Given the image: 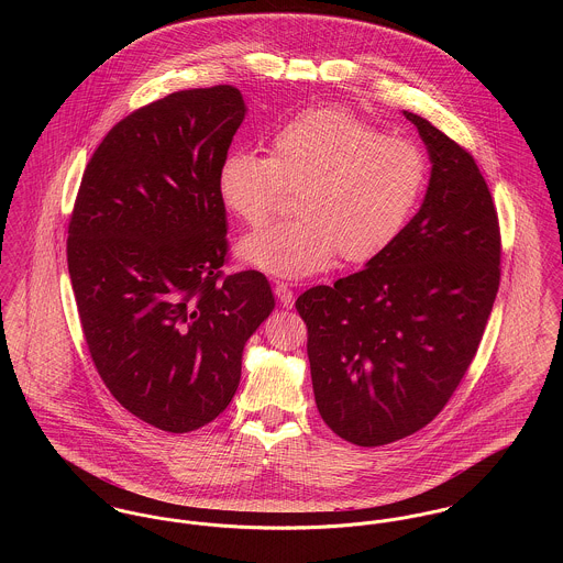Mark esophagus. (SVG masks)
I'll use <instances>...</instances> for the list:
<instances>
[{"label":"esophagus","mask_w":563,"mask_h":563,"mask_svg":"<svg viewBox=\"0 0 563 563\" xmlns=\"http://www.w3.org/2000/svg\"><path fill=\"white\" fill-rule=\"evenodd\" d=\"M275 297L279 299V303H282L286 310L295 306V292L290 290L288 284H277V286H275Z\"/></svg>","instance_id":"obj_1"}]
</instances>
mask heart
Masks as SVG:
<instances>
[{
    "label": "heart",
    "mask_w": 563,
    "mask_h": 563,
    "mask_svg": "<svg viewBox=\"0 0 563 563\" xmlns=\"http://www.w3.org/2000/svg\"><path fill=\"white\" fill-rule=\"evenodd\" d=\"M427 177L422 152L351 112L308 110L271 139V158L230 152L217 175L223 208L242 225L266 223L288 188L297 219L246 236L239 255L249 266L284 279L327 268L335 253L368 262L401 236Z\"/></svg>",
    "instance_id": "heart-1"
}]
</instances>
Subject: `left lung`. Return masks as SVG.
<instances>
[{"mask_svg":"<svg viewBox=\"0 0 563 563\" xmlns=\"http://www.w3.org/2000/svg\"><path fill=\"white\" fill-rule=\"evenodd\" d=\"M427 147L429 186L401 236L366 268L297 299L327 427L382 446L429 424L466 375L500 282V232L475 158L402 110Z\"/></svg>","mask_w":563,"mask_h":563,"instance_id":"8db88e82","label":"left lung"}]
</instances>
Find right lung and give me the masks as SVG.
<instances>
[{
  "mask_svg": "<svg viewBox=\"0 0 563 563\" xmlns=\"http://www.w3.org/2000/svg\"><path fill=\"white\" fill-rule=\"evenodd\" d=\"M246 114L241 90L170 92L119 121L81 175L67 262L99 377L168 433L212 422L242 351L275 308L257 271L223 277L217 175Z\"/></svg>",
  "mask_w": 563,
  "mask_h": 563,
  "instance_id": "1",
  "label": "right lung"
}]
</instances>
